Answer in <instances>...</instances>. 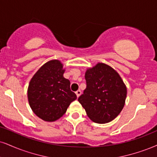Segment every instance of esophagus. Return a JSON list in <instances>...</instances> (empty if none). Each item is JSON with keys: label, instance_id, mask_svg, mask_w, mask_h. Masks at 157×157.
Returning <instances> with one entry per match:
<instances>
[{"label": "esophagus", "instance_id": "34e87169", "mask_svg": "<svg viewBox=\"0 0 157 157\" xmlns=\"http://www.w3.org/2000/svg\"><path fill=\"white\" fill-rule=\"evenodd\" d=\"M75 94H76L77 97H80V94H81V90H77V91L75 92Z\"/></svg>", "mask_w": 157, "mask_h": 157}]
</instances>
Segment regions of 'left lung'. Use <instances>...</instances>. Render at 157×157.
<instances>
[{"instance_id":"left-lung-1","label":"left lung","mask_w":157,"mask_h":157,"mask_svg":"<svg viewBox=\"0 0 157 157\" xmlns=\"http://www.w3.org/2000/svg\"><path fill=\"white\" fill-rule=\"evenodd\" d=\"M86 88L78 98L87 116L97 124L110 122L121 112L126 87L116 70L103 63L87 69Z\"/></svg>"}]
</instances>
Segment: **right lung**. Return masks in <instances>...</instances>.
<instances>
[{"label": "right lung", "mask_w": 157, "mask_h": 157, "mask_svg": "<svg viewBox=\"0 0 157 157\" xmlns=\"http://www.w3.org/2000/svg\"><path fill=\"white\" fill-rule=\"evenodd\" d=\"M65 69L58 60L47 62L30 81L28 99L36 116L45 121H55L67 112L77 96L70 89V81L63 77Z\"/></svg>", "instance_id": "add662e5"}]
</instances>
